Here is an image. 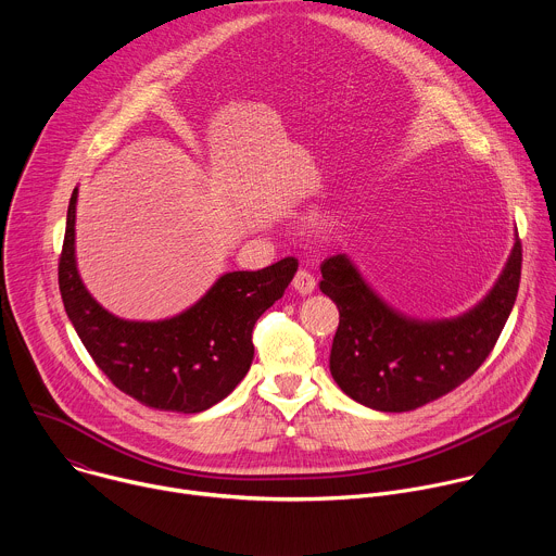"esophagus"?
Here are the masks:
<instances>
[{"label":"esophagus","mask_w":556,"mask_h":556,"mask_svg":"<svg viewBox=\"0 0 556 556\" xmlns=\"http://www.w3.org/2000/svg\"><path fill=\"white\" fill-rule=\"evenodd\" d=\"M292 288H294L299 294H312L314 288H316V279H314V275H309L307 270L301 268V270L294 275V279H292Z\"/></svg>","instance_id":"34e87169"}]
</instances>
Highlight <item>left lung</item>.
Returning a JSON list of instances; mask_svg holds the SVG:
<instances>
[{
    "instance_id": "1",
    "label": "left lung",
    "mask_w": 556,
    "mask_h": 556,
    "mask_svg": "<svg viewBox=\"0 0 556 556\" xmlns=\"http://www.w3.org/2000/svg\"><path fill=\"white\" fill-rule=\"evenodd\" d=\"M321 292L339 307L330 352L337 384L376 412H412L459 387L493 352L517 299L521 242L493 290L455 319H409L387 305L348 255L321 264Z\"/></svg>"
}]
</instances>
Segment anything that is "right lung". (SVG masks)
<instances>
[{
	"label": "right lung",
	"instance_id": "obj_1",
	"mask_svg": "<svg viewBox=\"0 0 556 556\" xmlns=\"http://www.w3.org/2000/svg\"><path fill=\"white\" fill-rule=\"evenodd\" d=\"M72 191L59 257V290L78 339L99 369L144 407L200 414L237 387L251 369L253 328L283 296L299 262L286 257L262 270L222 275L189 309L163 321H127L86 290L76 270Z\"/></svg>",
	"mask_w": 556,
	"mask_h": 556
}]
</instances>
